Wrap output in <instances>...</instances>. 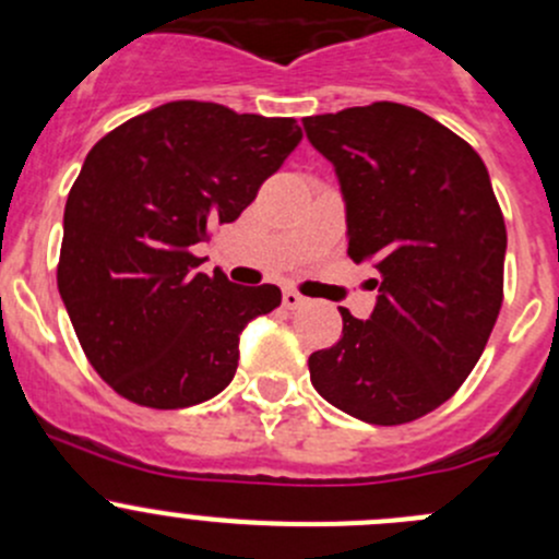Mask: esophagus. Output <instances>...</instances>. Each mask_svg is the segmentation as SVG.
<instances>
[{
	"label": "esophagus",
	"mask_w": 559,
	"mask_h": 559,
	"mask_svg": "<svg viewBox=\"0 0 559 559\" xmlns=\"http://www.w3.org/2000/svg\"><path fill=\"white\" fill-rule=\"evenodd\" d=\"M284 306L289 308V311H295V308L306 306V297H302L297 289H284Z\"/></svg>",
	"instance_id": "obj_1"
}]
</instances>
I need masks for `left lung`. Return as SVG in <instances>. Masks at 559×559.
I'll return each mask as SVG.
<instances>
[{
	"mask_svg": "<svg viewBox=\"0 0 559 559\" xmlns=\"http://www.w3.org/2000/svg\"><path fill=\"white\" fill-rule=\"evenodd\" d=\"M335 165L348 257L379 270L368 321L308 359L316 392L368 425H405L462 386L503 306L506 222L481 156L397 103L302 121Z\"/></svg>",
	"mask_w": 559,
	"mask_h": 559,
	"instance_id": "8db88e82",
	"label": "left lung"
}]
</instances>
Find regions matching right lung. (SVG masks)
<instances>
[{"mask_svg":"<svg viewBox=\"0 0 559 559\" xmlns=\"http://www.w3.org/2000/svg\"><path fill=\"white\" fill-rule=\"evenodd\" d=\"M300 140L295 118L180 99L88 151L56 281L88 362L121 397L189 408L233 381L240 332L281 306V289L197 273L191 248L235 222Z\"/></svg>","mask_w":559,"mask_h":559,"instance_id":"right-lung-1","label":"right lung"}]
</instances>
